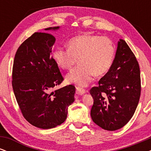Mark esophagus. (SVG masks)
Returning <instances> with one entry per match:
<instances>
[{
	"mask_svg": "<svg viewBox=\"0 0 151 151\" xmlns=\"http://www.w3.org/2000/svg\"><path fill=\"white\" fill-rule=\"evenodd\" d=\"M76 92H77V94L79 95H82L84 94V93H85L86 92V90L84 89H83V88L81 87H79V86H76Z\"/></svg>",
	"mask_w": 151,
	"mask_h": 151,
	"instance_id": "1",
	"label": "esophagus"
}]
</instances>
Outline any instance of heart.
Here are the masks:
<instances>
[{
	"label": "heart",
	"mask_w": 151,
	"mask_h": 151,
	"mask_svg": "<svg viewBox=\"0 0 151 151\" xmlns=\"http://www.w3.org/2000/svg\"><path fill=\"white\" fill-rule=\"evenodd\" d=\"M114 42L106 37L80 35L70 40L67 49L58 47L53 58L60 68L69 70L78 60V65L67 75V81L79 86H86L93 75L99 77L110 70L115 56Z\"/></svg>",
	"instance_id": "1"
}]
</instances>
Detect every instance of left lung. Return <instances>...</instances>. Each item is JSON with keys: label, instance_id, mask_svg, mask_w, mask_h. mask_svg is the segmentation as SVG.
<instances>
[{"label": "left lung", "instance_id": "8db88e82", "mask_svg": "<svg viewBox=\"0 0 151 151\" xmlns=\"http://www.w3.org/2000/svg\"><path fill=\"white\" fill-rule=\"evenodd\" d=\"M141 73L136 56L124 40H120L109 72L90 89L93 99L91 116L107 131L124 127L131 120L141 96Z\"/></svg>", "mask_w": 151, "mask_h": 151}]
</instances>
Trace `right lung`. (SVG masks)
Segmentation results:
<instances>
[{"label":"right lung","mask_w":151,"mask_h":151,"mask_svg":"<svg viewBox=\"0 0 151 151\" xmlns=\"http://www.w3.org/2000/svg\"><path fill=\"white\" fill-rule=\"evenodd\" d=\"M55 40L52 34L35 32L20 45L13 61L12 86L21 113L30 124L42 129L65 122L69 106L74 101L72 84L52 91L64 80L51 56Z\"/></svg>","instance_id":"obj_1"}]
</instances>
